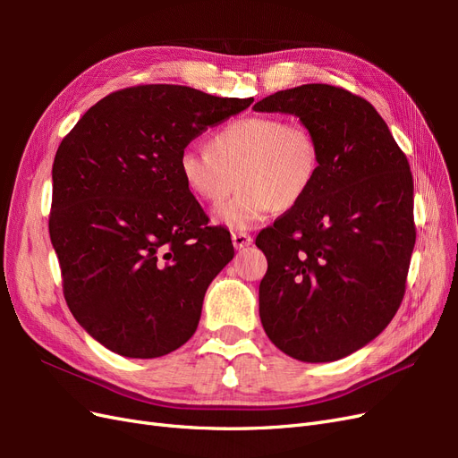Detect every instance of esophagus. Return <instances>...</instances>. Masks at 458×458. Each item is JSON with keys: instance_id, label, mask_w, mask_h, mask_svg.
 Wrapping results in <instances>:
<instances>
[{"instance_id": "obj_1", "label": "esophagus", "mask_w": 458, "mask_h": 458, "mask_svg": "<svg viewBox=\"0 0 458 458\" xmlns=\"http://www.w3.org/2000/svg\"><path fill=\"white\" fill-rule=\"evenodd\" d=\"M231 239H233V246L237 248V250H242V248L250 246L252 241H254L248 233H233Z\"/></svg>"}]
</instances>
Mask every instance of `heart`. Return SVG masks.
Segmentation results:
<instances>
[{
  "instance_id": "heart-1",
  "label": "heart",
  "mask_w": 458,
  "mask_h": 458,
  "mask_svg": "<svg viewBox=\"0 0 458 458\" xmlns=\"http://www.w3.org/2000/svg\"><path fill=\"white\" fill-rule=\"evenodd\" d=\"M321 150L311 130L281 116H246L219 128L210 148L185 147L179 174L199 200L219 206L237 187L241 192L217 210L233 229H248L273 210L296 208L311 191Z\"/></svg>"
}]
</instances>
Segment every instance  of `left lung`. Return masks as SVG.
<instances>
[{
  "instance_id": "obj_1",
  "label": "left lung",
  "mask_w": 458,
  "mask_h": 458,
  "mask_svg": "<svg viewBox=\"0 0 458 458\" xmlns=\"http://www.w3.org/2000/svg\"><path fill=\"white\" fill-rule=\"evenodd\" d=\"M258 113L294 114L321 150L308 197L263 229L259 318L269 340L306 363L361 350L390 325L417 241L411 165L363 97L328 84L276 91Z\"/></svg>"
}]
</instances>
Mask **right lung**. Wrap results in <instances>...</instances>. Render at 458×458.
Wrapping results in <instances>:
<instances>
[{
  "label": "right lung",
  "instance_id": "add662e5",
  "mask_svg": "<svg viewBox=\"0 0 458 458\" xmlns=\"http://www.w3.org/2000/svg\"><path fill=\"white\" fill-rule=\"evenodd\" d=\"M252 101L126 88L93 105L59 145L49 234L63 293L110 352L162 357L195 335L206 290L234 250L185 187L179 155Z\"/></svg>",
  "mask_w": 458,
  "mask_h": 458
}]
</instances>
